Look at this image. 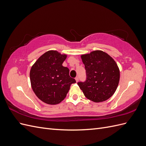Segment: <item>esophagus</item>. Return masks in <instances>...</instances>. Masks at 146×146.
Returning <instances> with one entry per match:
<instances>
[{"label":"esophagus","mask_w":146,"mask_h":146,"mask_svg":"<svg viewBox=\"0 0 146 146\" xmlns=\"http://www.w3.org/2000/svg\"><path fill=\"white\" fill-rule=\"evenodd\" d=\"M75 79H76V82H78V77H76V78H75Z\"/></svg>","instance_id":"1"}]
</instances>
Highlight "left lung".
Segmentation results:
<instances>
[{"mask_svg":"<svg viewBox=\"0 0 146 146\" xmlns=\"http://www.w3.org/2000/svg\"><path fill=\"white\" fill-rule=\"evenodd\" d=\"M86 70V80L78 85L87 99L94 102L107 100L115 92L120 78L116 63L101 50L81 56Z\"/></svg>","mask_w":146,"mask_h":146,"instance_id":"8db88e82","label":"left lung"}]
</instances>
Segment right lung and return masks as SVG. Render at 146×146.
Returning a JSON list of instances; mask_svg holds the SVG:
<instances>
[{
	"label": "right lung",
	"instance_id": "1",
	"mask_svg": "<svg viewBox=\"0 0 146 146\" xmlns=\"http://www.w3.org/2000/svg\"><path fill=\"white\" fill-rule=\"evenodd\" d=\"M66 56L55 50L48 51L31 68V85L35 94L44 102L50 105L60 103L71 84L76 82L69 76V69L62 65Z\"/></svg>",
	"mask_w": 146,
	"mask_h": 146
}]
</instances>
